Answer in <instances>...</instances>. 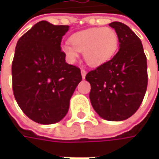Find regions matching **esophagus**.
<instances>
[{"label": "esophagus", "instance_id": "esophagus-1", "mask_svg": "<svg viewBox=\"0 0 159 159\" xmlns=\"http://www.w3.org/2000/svg\"><path fill=\"white\" fill-rule=\"evenodd\" d=\"M86 75H87V71L85 70H81V76H82V79H85Z\"/></svg>", "mask_w": 159, "mask_h": 159}]
</instances>
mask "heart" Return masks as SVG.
<instances>
[{"mask_svg": "<svg viewBox=\"0 0 159 159\" xmlns=\"http://www.w3.org/2000/svg\"><path fill=\"white\" fill-rule=\"evenodd\" d=\"M70 43L61 45V51L70 63H74L79 52H83L86 63L97 67L109 62L118 51L119 35L110 27H93L73 34Z\"/></svg>", "mask_w": 159, "mask_h": 159, "instance_id": "b5f03b06", "label": "heart"}]
</instances>
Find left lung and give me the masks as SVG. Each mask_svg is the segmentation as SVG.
I'll use <instances>...</instances> for the list:
<instances>
[{"label":"left lung","instance_id":"left-lung-1","mask_svg":"<svg viewBox=\"0 0 159 159\" xmlns=\"http://www.w3.org/2000/svg\"><path fill=\"white\" fill-rule=\"evenodd\" d=\"M119 35V49L112 59L89 71V98L96 113L109 121L130 118L139 109L148 85L147 58L142 41L125 24L109 25Z\"/></svg>","mask_w":159,"mask_h":159}]
</instances>
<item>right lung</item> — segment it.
<instances>
[{
    "instance_id": "obj_1",
    "label": "right lung",
    "mask_w": 159,
    "mask_h": 159,
    "mask_svg": "<svg viewBox=\"0 0 159 159\" xmlns=\"http://www.w3.org/2000/svg\"><path fill=\"white\" fill-rule=\"evenodd\" d=\"M69 25L47 21L35 24L18 40L12 62V87L18 106L29 119L42 125L59 122L82 77L67 64L61 41Z\"/></svg>"
}]
</instances>
